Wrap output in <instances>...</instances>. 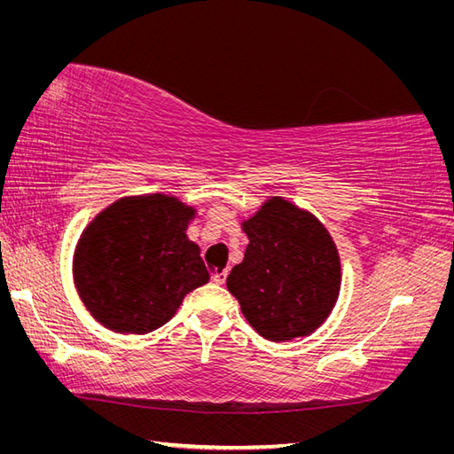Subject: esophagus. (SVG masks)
Listing matches in <instances>:
<instances>
[{
	"label": "esophagus",
	"mask_w": 454,
	"mask_h": 454,
	"mask_svg": "<svg viewBox=\"0 0 454 454\" xmlns=\"http://www.w3.org/2000/svg\"><path fill=\"white\" fill-rule=\"evenodd\" d=\"M212 280H214V284H217V286H223L225 280H227V270H225V269H217V270L212 274Z\"/></svg>",
	"instance_id": "1"
}]
</instances>
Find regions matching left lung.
Returning <instances> with one entry per match:
<instances>
[{
  "instance_id": "left-lung-1",
  "label": "left lung",
  "mask_w": 454,
  "mask_h": 454,
  "mask_svg": "<svg viewBox=\"0 0 454 454\" xmlns=\"http://www.w3.org/2000/svg\"><path fill=\"white\" fill-rule=\"evenodd\" d=\"M248 235L242 263L227 277L244 318L274 342L314 333L340 290V259L327 229L310 212L270 197L242 222Z\"/></svg>"
}]
</instances>
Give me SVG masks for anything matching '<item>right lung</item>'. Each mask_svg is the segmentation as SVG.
<instances>
[{
	"instance_id": "1",
	"label": "right lung",
	"mask_w": 454,
	"mask_h": 454,
	"mask_svg": "<svg viewBox=\"0 0 454 454\" xmlns=\"http://www.w3.org/2000/svg\"><path fill=\"white\" fill-rule=\"evenodd\" d=\"M195 215L180 199L153 193L119 199L92 219L75 246L74 282L96 322L115 333H149L210 280L185 235Z\"/></svg>"
}]
</instances>
